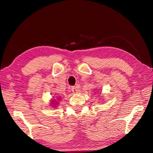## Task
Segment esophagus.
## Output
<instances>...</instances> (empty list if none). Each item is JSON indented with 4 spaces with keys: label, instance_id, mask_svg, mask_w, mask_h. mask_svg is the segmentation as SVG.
<instances>
[{
    "label": "esophagus",
    "instance_id": "34e87169",
    "mask_svg": "<svg viewBox=\"0 0 153 153\" xmlns=\"http://www.w3.org/2000/svg\"><path fill=\"white\" fill-rule=\"evenodd\" d=\"M71 91L73 93H77V91H78V90H77V87H75V86H73V87L71 88Z\"/></svg>",
    "mask_w": 153,
    "mask_h": 153
}]
</instances>
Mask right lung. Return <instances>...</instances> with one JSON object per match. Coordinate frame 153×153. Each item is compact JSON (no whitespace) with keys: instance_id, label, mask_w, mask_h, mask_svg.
Returning a JSON list of instances; mask_svg holds the SVG:
<instances>
[{"instance_id":"right-lung-1","label":"right lung","mask_w":153,"mask_h":153,"mask_svg":"<svg viewBox=\"0 0 153 153\" xmlns=\"http://www.w3.org/2000/svg\"><path fill=\"white\" fill-rule=\"evenodd\" d=\"M53 101H54V100H53Z\"/></svg>"}]
</instances>
